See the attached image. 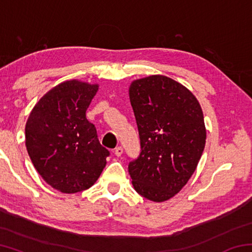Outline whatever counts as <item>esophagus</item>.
Segmentation results:
<instances>
[{
	"label": "esophagus",
	"instance_id": "34e87169",
	"mask_svg": "<svg viewBox=\"0 0 252 252\" xmlns=\"http://www.w3.org/2000/svg\"><path fill=\"white\" fill-rule=\"evenodd\" d=\"M122 153H123L122 147H118V148H116V150H114V155H116L117 157H120Z\"/></svg>",
	"mask_w": 252,
	"mask_h": 252
}]
</instances>
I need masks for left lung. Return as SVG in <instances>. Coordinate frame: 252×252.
I'll use <instances>...</instances> for the list:
<instances>
[{"label":"left lung","mask_w":252,"mask_h":252,"mask_svg":"<svg viewBox=\"0 0 252 252\" xmlns=\"http://www.w3.org/2000/svg\"><path fill=\"white\" fill-rule=\"evenodd\" d=\"M129 95L141 147L127 167L132 185L142 197L165 201L187 185L202 156L201 106L186 87L164 75L133 81Z\"/></svg>","instance_id":"1"}]
</instances>
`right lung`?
<instances>
[{
	"label": "right lung",
	"instance_id": "obj_1",
	"mask_svg": "<svg viewBox=\"0 0 252 252\" xmlns=\"http://www.w3.org/2000/svg\"><path fill=\"white\" fill-rule=\"evenodd\" d=\"M97 89L78 80L60 83L41 97L25 126V146L34 168L63 193L94 185L110 156L85 117Z\"/></svg>",
	"mask_w": 252,
	"mask_h": 252
}]
</instances>
